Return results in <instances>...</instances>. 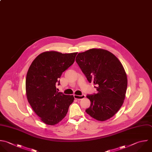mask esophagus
Listing matches in <instances>:
<instances>
[{
    "label": "esophagus",
    "mask_w": 152,
    "mask_h": 152,
    "mask_svg": "<svg viewBox=\"0 0 152 152\" xmlns=\"http://www.w3.org/2000/svg\"><path fill=\"white\" fill-rule=\"evenodd\" d=\"M85 95L84 94H82L81 96H79V95H76V94H74V97L75 99H77V100H81L83 99H84L85 97Z\"/></svg>",
    "instance_id": "1"
}]
</instances>
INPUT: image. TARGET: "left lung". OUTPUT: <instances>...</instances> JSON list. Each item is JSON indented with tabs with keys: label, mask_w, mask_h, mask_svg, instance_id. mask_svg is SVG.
<instances>
[{
	"label": "left lung",
	"mask_w": 152,
	"mask_h": 152,
	"mask_svg": "<svg viewBox=\"0 0 152 152\" xmlns=\"http://www.w3.org/2000/svg\"><path fill=\"white\" fill-rule=\"evenodd\" d=\"M75 60L87 80L96 85L97 93L86 96L91 104L86 112L99 121L110 119L125 97L128 81L123 65L113 53L102 49L79 53Z\"/></svg>",
	"instance_id": "obj_1"
}]
</instances>
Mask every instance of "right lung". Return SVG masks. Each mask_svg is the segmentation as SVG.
I'll return each mask as SVG.
<instances>
[{
	"label": "right lung",
	"instance_id": "obj_1",
	"mask_svg": "<svg viewBox=\"0 0 152 152\" xmlns=\"http://www.w3.org/2000/svg\"><path fill=\"white\" fill-rule=\"evenodd\" d=\"M78 53H62L47 51L38 55L31 64L26 77V90L28 103L40 120L55 125L66 116L72 95L59 92L56 86L62 72L72 65Z\"/></svg>",
	"mask_w": 152,
	"mask_h": 152
}]
</instances>
